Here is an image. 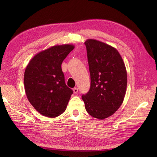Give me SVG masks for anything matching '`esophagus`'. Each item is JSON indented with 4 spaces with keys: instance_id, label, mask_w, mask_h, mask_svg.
Segmentation results:
<instances>
[{
    "instance_id": "obj_1",
    "label": "esophagus",
    "mask_w": 157,
    "mask_h": 157,
    "mask_svg": "<svg viewBox=\"0 0 157 157\" xmlns=\"http://www.w3.org/2000/svg\"><path fill=\"white\" fill-rule=\"evenodd\" d=\"M73 92L74 94H77L78 92V88H73Z\"/></svg>"
}]
</instances>
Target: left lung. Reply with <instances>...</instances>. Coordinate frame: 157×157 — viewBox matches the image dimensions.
Instances as JSON below:
<instances>
[{"label":"left lung","instance_id":"8db88e82","mask_svg":"<svg viewBox=\"0 0 157 157\" xmlns=\"http://www.w3.org/2000/svg\"><path fill=\"white\" fill-rule=\"evenodd\" d=\"M86 48L91 85L82 95L85 109L98 120L108 118L122 104L126 94L127 74L116 48L95 39H87Z\"/></svg>","mask_w":157,"mask_h":157}]
</instances>
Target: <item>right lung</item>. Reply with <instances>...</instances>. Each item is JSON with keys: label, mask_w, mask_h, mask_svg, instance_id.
I'll return each mask as SVG.
<instances>
[{"label": "right lung", "mask_w": 157, "mask_h": 157, "mask_svg": "<svg viewBox=\"0 0 157 157\" xmlns=\"http://www.w3.org/2000/svg\"><path fill=\"white\" fill-rule=\"evenodd\" d=\"M74 48V45L67 44L52 46L36 54L25 71L27 97L44 117H59L67 108L73 92L65 83L61 65Z\"/></svg>", "instance_id": "1"}]
</instances>
